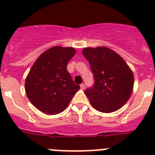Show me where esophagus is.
<instances>
[{
    "label": "esophagus",
    "instance_id": "esophagus-1",
    "mask_svg": "<svg viewBox=\"0 0 155 155\" xmlns=\"http://www.w3.org/2000/svg\"><path fill=\"white\" fill-rule=\"evenodd\" d=\"M80 87H81V88L82 90L85 89V84H81L80 85Z\"/></svg>",
    "mask_w": 155,
    "mask_h": 155
}]
</instances>
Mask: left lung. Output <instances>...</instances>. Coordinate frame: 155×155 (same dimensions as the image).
<instances>
[{"label":"left lung","instance_id":"1","mask_svg":"<svg viewBox=\"0 0 155 155\" xmlns=\"http://www.w3.org/2000/svg\"><path fill=\"white\" fill-rule=\"evenodd\" d=\"M82 53L94 74V86L84 91L91 105L105 113L120 109L133 92V71L118 53L105 46L84 48Z\"/></svg>","mask_w":155,"mask_h":155}]
</instances>
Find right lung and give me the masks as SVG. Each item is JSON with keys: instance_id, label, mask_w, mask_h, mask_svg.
I'll return each mask as SVG.
<instances>
[{"instance_id": "add662e5", "label": "right lung", "mask_w": 155, "mask_h": 155, "mask_svg": "<svg viewBox=\"0 0 155 155\" xmlns=\"http://www.w3.org/2000/svg\"><path fill=\"white\" fill-rule=\"evenodd\" d=\"M75 53L73 47L53 46L42 53L30 69L25 83V93L31 103L42 113H62L80 89L67 70Z\"/></svg>"}]
</instances>
